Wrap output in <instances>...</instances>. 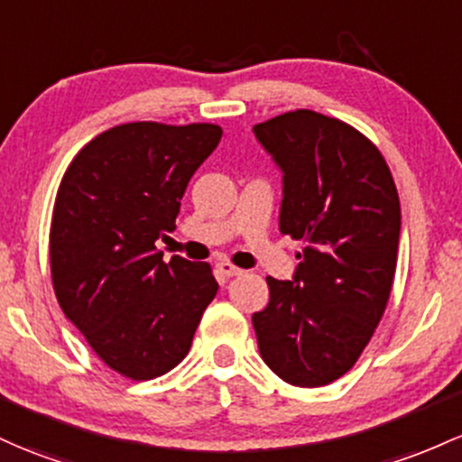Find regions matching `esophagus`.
Returning <instances> with one entry per match:
<instances>
[{
  "instance_id": "obj_1",
  "label": "esophagus",
  "mask_w": 462,
  "mask_h": 462,
  "mask_svg": "<svg viewBox=\"0 0 462 462\" xmlns=\"http://www.w3.org/2000/svg\"><path fill=\"white\" fill-rule=\"evenodd\" d=\"M217 270H219V272H221V276H226V278L241 276V273H243V270H239V267L232 265V263H227V261L219 263V265H217Z\"/></svg>"
}]
</instances>
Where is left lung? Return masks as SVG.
<instances>
[{"label": "left lung", "instance_id": "obj_1", "mask_svg": "<svg viewBox=\"0 0 462 462\" xmlns=\"http://www.w3.org/2000/svg\"><path fill=\"white\" fill-rule=\"evenodd\" d=\"M282 173L281 232L302 241L293 281L267 276L252 316L263 362L318 388L355 366L386 311L402 206L382 151L362 131L311 109L254 126Z\"/></svg>", "mask_w": 462, "mask_h": 462}]
</instances>
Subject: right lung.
Listing matches in <instances>:
<instances>
[{
    "mask_svg": "<svg viewBox=\"0 0 462 462\" xmlns=\"http://www.w3.org/2000/svg\"><path fill=\"white\" fill-rule=\"evenodd\" d=\"M219 125L126 123L76 153L50 227L60 309L91 351L134 382L169 373L190 351L217 296L208 263L162 261L192 173L219 144Z\"/></svg>",
    "mask_w": 462,
    "mask_h": 462,
    "instance_id": "right-lung-1",
    "label": "right lung"
}]
</instances>
